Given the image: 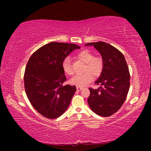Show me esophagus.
Masks as SVG:
<instances>
[{
  "label": "esophagus",
  "instance_id": "34e87169",
  "mask_svg": "<svg viewBox=\"0 0 151 151\" xmlns=\"http://www.w3.org/2000/svg\"><path fill=\"white\" fill-rule=\"evenodd\" d=\"M82 89H83L82 87H79V86H77V87H76V91H81Z\"/></svg>",
  "mask_w": 151,
  "mask_h": 151
}]
</instances>
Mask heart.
I'll use <instances>...</instances> for the list:
<instances>
[{
    "instance_id": "b5f03b06",
    "label": "heart",
    "mask_w": 151,
    "mask_h": 151,
    "mask_svg": "<svg viewBox=\"0 0 151 151\" xmlns=\"http://www.w3.org/2000/svg\"><path fill=\"white\" fill-rule=\"evenodd\" d=\"M79 59L85 63V73L82 75H76L70 78V83L73 85L82 87L90 83L93 79V74L95 77L101 75L103 70L104 62L101 57H95L93 52L88 50H83L77 54ZM64 73L68 75H72L73 70L69 58H65L62 63ZM93 73L92 75L91 74Z\"/></svg>"
}]
</instances>
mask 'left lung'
Returning <instances> with one entry per match:
<instances>
[{
	"mask_svg": "<svg viewBox=\"0 0 151 151\" xmlns=\"http://www.w3.org/2000/svg\"><path fill=\"white\" fill-rule=\"evenodd\" d=\"M86 46H94L101 53L104 62L103 70L95 82L101 86L89 88L88 103L94 113L109 116L123 104L130 87V73L124 55L108 43L95 42Z\"/></svg>",
	"mask_w": 151,
	"mask_h": 151,
	"instance_id": "1",
	"label": "left lung"
}]
</instances>
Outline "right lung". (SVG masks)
Masks as SVG:
<instances>
[{
  "label": "right lung",
  "instance_id": "1",
  "mask_svg": "<svg viewBox=\"0 0 151 151\" xmlns=\"http://www.w3.org/2000/svg\"><path fill=\"white\" fill-rule=\"evenodd\" d=\"M75 44L52 42L30 57L24 75V88L30 104L46 118L54 119L66 111L76 92L75 86L63 85L66 80L63 60L75 49Z\"/></svg>",
  "mask_w": 151,
  "mask_h": 151
}]
</instances>
